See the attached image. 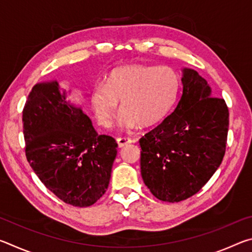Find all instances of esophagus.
Returning <instances> with one entry per match:
<instances>
[{
  "mask_svg": "<svg viewBox=\"0 0 252 252\" xmlns=\"http://www.w3.org/2000/svg\"><path fill=\"white\" fill-rule=\"evenodd\" d=\"M117 142H118L119 148H122V147L126 146V144L133 142V140L130 139V138H118Z\"/></svg>",
  "mask_w": 252,
  "mask_h": 252,
  "instance_id": "34e87169",
  "label": "esophagus"
}]
</instances>
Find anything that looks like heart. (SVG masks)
I'll list each match as a JSON object with an SVG mask.
<instances>
[{
  "instance_id": "b5f03b06",
  "label": "heart",
  "mask_w": 252,
  "mask_h": 252,
  "mask_svg": "<svg viewBox=\"0 0 252 252\" xmlns=\"http://www.w3.org/2000/svg\"><path fill=\"white\" fill-rule=\"evenodd\" d=\"M179 76L170 66L129 65L113 71L92 90L91 103L101 125L109 126L121 102L119 125L150 126L167 117L177 100Z\"/></svg>"
}]
</instances>
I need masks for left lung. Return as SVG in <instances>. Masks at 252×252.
I'll list each match as a JSON object with an SVG mask.
<instances>
[{
	"instance_id": "1",
	"label": "left lung",
	"mask_w": 252,
	"mask_h": 252,
	"mask_svg": "<svg viewBox=\"0 0 252 252\" xmlns=\"http://www.w3.org/2000/svg\"><path fill=\"white\" fill-rule=\"evenodd\" d=\"M182 92L173 112L140 139L141 176L156 198L179 202L192 197L222 162L229 127L223 99L197 71L182 70Z\"/></svg>"
}]
</instances>
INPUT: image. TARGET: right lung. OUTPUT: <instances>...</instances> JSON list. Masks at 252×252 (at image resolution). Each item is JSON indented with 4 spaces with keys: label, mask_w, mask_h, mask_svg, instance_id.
Instances as JSON below:
<instances>
[{
    "label": "right lung",
    "mask_w": 252,
    "mask_h": 252,
    "mask_svg": "<svg viewBox=\"0 0 252 252\" xmlns=\"http://www.w3.org/2000/svg\"><path fill=\"white\" fill-rule=\"evenodd\" d=\"M58 81L33 87L23 109L25 155L42 183L74 207L95 203L108 189L118 143L99 135Z\"/></svg>",
    "instance_id": "add662e5"
}]
</instances>
